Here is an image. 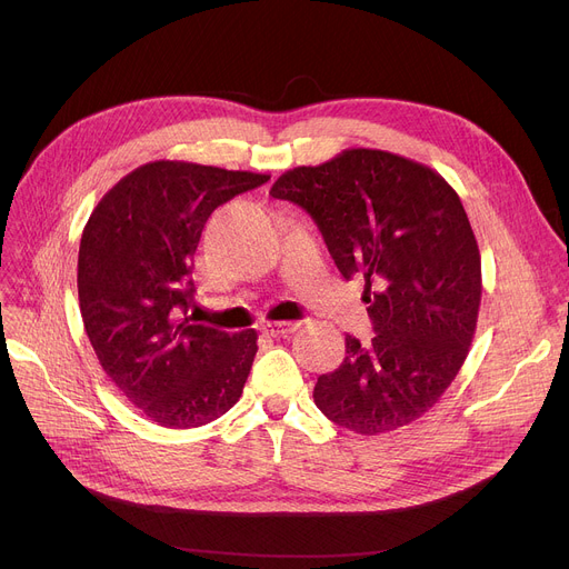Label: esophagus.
<instances>
[{
    "mask_svg": "<svg viewBox=\"0 0 569 569\" xmlns=\"http://www.w3.org/2000/svg\"><path fill=\"white\" fill-rule=\"evenodd\" d=\"M297 327H300V322H295V320H277V322H262L260 330L267 337H286V335L295 332Z\"/></svg>",
    "mask_w": 569,
    "mask_h": 569,
    "instance_id": "34e87169",
    "label": "esophagus"
}]
</instances>
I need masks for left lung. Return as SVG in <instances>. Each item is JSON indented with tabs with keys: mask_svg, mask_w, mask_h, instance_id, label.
<instances>
[{
	"mask_svg": "<svg viewBox=\"0 0 569 569\" xmlns=\"http://www.w3.org/2000/svg\"><path fill=\"white\" fill-rule=\"evenodd\" d=\"M274 198L300 204L339 272L365 277L376 337H346L313 401L327 420L378 436L429 412L466 362L482 300V260L457 191L425 163L346 149L283 172Z\"/></svg>",
	"mask_w": 569,
	"mask_h": 569,
	"instance_id": "1",
	"label": "left lung"
}]
</instances>
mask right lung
<instances>
[{
  "mask_svg": "<svg viewBox=\"0 0 569 569\" xmlns=\"http://www.w3.org/2000/svg\"><path fill=\"white\" fill-rule=\"evenodd\" d=\"M267 179L152 161L119 179L82 230L84 332L108 378L159 427L209 425L242 397L258 335L191 322L193 256L209 214Z\"/></svg>",
  "mask_w": 569,
  "mask_h": 569,
  "instance_id": "add662e5",
  "label": "right lung"
}]
</instances>
